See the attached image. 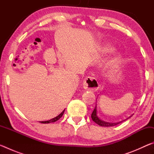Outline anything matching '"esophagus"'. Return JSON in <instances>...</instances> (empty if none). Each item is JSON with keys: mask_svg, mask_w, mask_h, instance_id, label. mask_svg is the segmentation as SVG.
Listing matches in <instances>:
<instances>
[{"mask_svg": "<svg viewBox=\"0 0 154 154\" xmlns=\"http://www.w3.org/2000/svg\"><path fill=\"white\" fill-rule=\"evenodd\" d=\"M83 88L85 90L96 92L99 88V84L95 78L92 77H87L83 81Z\"/></svg>", "mask_w": 154, "mask_h": 154, "instance_id": "obj_1", "label": "esophagus"}]
</instances>
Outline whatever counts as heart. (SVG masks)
<instances>
[{
	"mask_svg": "<svg viewBox=\"0 0 154 154\" xmlns=\"http://www.w3.org/2000/svg\"><path fill=\"white\" fill-rule=\"evenodd\" d=\"M113 51V48L111 45H102L99 49V51H100V53H101L102 54H109L110 53V52ZM119 57L118 56H117L113 58V60H112V63L114 64V63H116L119 60Z\"/></svg>",
	"mask_w": 154,
	"mask_h": 154,
	"instance_id": "obj_1",
	"label": "heart"
}]
</instances>
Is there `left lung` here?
Returning <instances> with one entry per match:
<instances>
[{"instance_id": "left-lung-1", "label": "left lung", "mask_w": 154, "mask_h": 154, "mask_svg": "<svg viewBox=\"0 0 154 154\" xmlns=\"http://www.w3.org/2000/svg\"><path fill=\"white\" fill-rule=\"evenodd\" d=\"M130 117H132V116H130L129 118H130ZM91 118H92V120L96 124H97L98 125H99V126H104V127L114 126H116V125L121 123L122 122H117V123H112V122H107L101 120V119L97 116V106H96V104L95 108H94V111L92 113V116H91ZM127 119H128V118H127Z\"/></svg>"}]
</instances>
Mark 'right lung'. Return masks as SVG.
I'll return each mask as SVG.
<instances>
[{
    "mask_svg": "<svg viewBox=\"0 0 154 154\" xmlns=\"http://www.w3.org/2000/svg\"><path fill=\"white\" fill-rule=\"evenodd\" d=\"M64 111H65V109L62 112V113L60 114V115H58V116L57 117H56V118H53V119H50V120H48V121H45V122H40L41 123H42V124H49V123H51V122H56V121H58V119L61 118V117L63 116V114H64Z\"/></svg>",
    "mask_w": 154,
    "mask_h": 154,
    "instance_id": "right-lung-1",
    "label": "right lung"
}]
</instances>
